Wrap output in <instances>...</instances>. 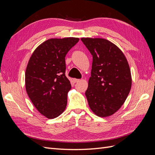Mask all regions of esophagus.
<instances>
[{
  "label": "esophagus",
  "mask_w": 155,
  "mask_h": 155,
  "mask_svg": "<svg viewBox=\"0 0 155 155\" xmlns=\"http://www.w3.org/2000/svg\"><path fill=\"white\" fill-rule=\"evenodd\" d=\"M73 81H74V83H77V82L79 81V79H73Z\"/></svg>",
  "instance_id": "esophagus-1"
}]
</instances>
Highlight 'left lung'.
Returning <instances> with one entry per match:
<instances>
[{
    "mask_svg": "<svg viewBox=\"0 0 155 155\" xmlns=\"http://www.w3.org/2000/svg\"><path fill=\"white\" fill-rule=\"evenodd\" d=\"M92 55L91 76L85 96L91 110L109 117L124 104L132 85L129 65L123 51L102 38L81 39Z\"/></svg>",
    "mask_w": 155,
    "mask_h": 155,
    "instance_id": "8db88e82",
    "label": "left lung"
}]
</instances>
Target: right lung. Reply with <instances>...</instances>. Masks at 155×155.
<instances>
[{
  "instance_id": "add662e5",
  "label": "right lung",
  "mask_w": 155,
  "mask_h": 155,
  "mask_svg": "<svg viewBox=\"0 0 155 155\" xmlns=\"http://www.w3.org/2000/svg\"><path fill=\"white\" fill-rule=\"evenodd\" d=\"M78 37L50 39L37 46L28 63L26 91L32 104L48 119L61 114L66 109L71 89L65 76V56L76 45Z\"/></svg>"
}]
</instances>
